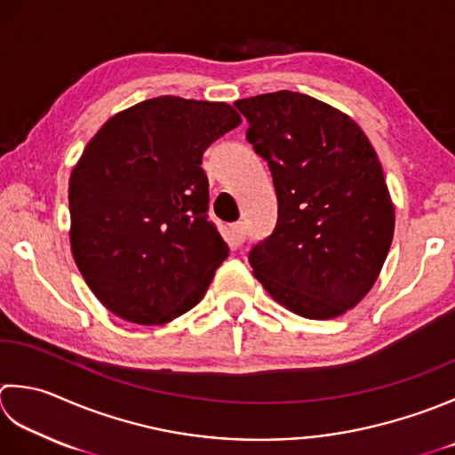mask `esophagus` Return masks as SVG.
<instances>
[{
  "mask_svg": "<svg viewBox=\"0 0 455 455\" xmlns=\"http://www.w3.org/2000/svg\"><path fill=\"white\" fill-rule=\"evenodd\" d=\"M230 235H233V240L236 244L244 243V238H246V225H244V222H235V225L230 227Z\"/></svg>",
  "mask_w": 455,
  "mask_h": 455,
  "instance_id": "obj_1",
  "label": "esophagus"
}]
</instances>
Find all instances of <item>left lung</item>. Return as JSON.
Instances as JSON below:
<instances>
[{"label": "left lung", "mask_w": 455, "mask_h": 455, "mask_svg": "<svg viewBox=\"0 0 455 455\" xmlns=\"http://www.w3.org/2000/svg\"><path fill=\"white\" fill-rule=\"evenodd\" d=\"M235 106L278 197L274 233L248 256L254 275L293 314L343 315L375 286L395 236L375 148L351 116L307 94L278 91Z\"/></svg>", "instance_id": "obj_1"}]
</instances>
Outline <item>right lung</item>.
I'll list each match as a JSON object with an SVG mask.
<instances>
[{"instance_id": "right-lung-1", "label": "right lung", "mask_w": 455, "mask_h": 455, "mask_svg": "<svg viewBox=\"0 0 455 455\" xmlns=\"http://www.w3.org/2000/svg\"><path fill=\"white\" fill-rule=\"evenodd\" d=\"M240 122L227 102L157 96L86 144L68 180L70 251L114 315L162 325L203 299L228 246L207 219L201 159Z\"/></svg>"}]
</instances>
